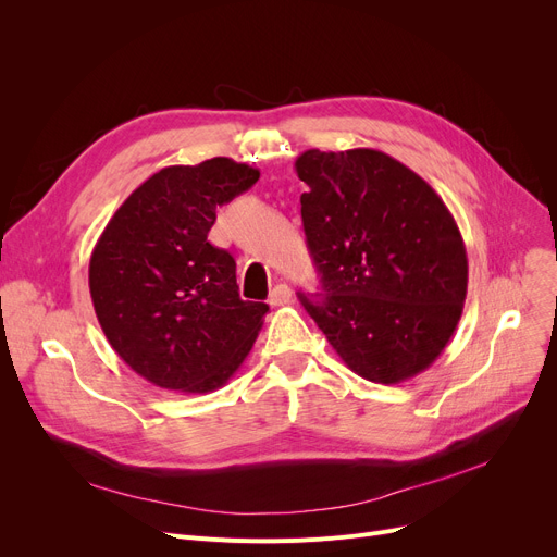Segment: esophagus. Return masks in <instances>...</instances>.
<instances>
[{"label": "esophagus", "instance_id": "obj_1", "mask_svg": "<svg viewBox=\"0 0 557 557\" xmlns=\"http://www.w3.org/2000/svg\"><path fill=\"white\" fill-rule=\"evenodd\" d=\"M269 302H271L273 307H284V305H288V302H290V288H288L286 284L273 286L271 296H269Z\"/></svg>", "mask_w": 557, "mask_h": 557}]
</instances>
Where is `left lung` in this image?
Instances as JSON below:
<instances>
[{
    "label": "left lung",
    "instance_id": "8db88e82",
    "mask_svg": "<svg viewBox=\"0 0 557 557\" xmlns=\"http://www.w3.org/2000/svg\"><path fill=\"white\" fill-rule=\"evenodd\" d=\"M320 294H298L345 366L374 384L426 370L462 313L467 252L426 181L374 149L296 160Z\"/></svg>",
    "mask_w": 557,
    "mask_h": 557
}]
</instances>
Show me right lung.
Returning a JSON list of instances; mask_svg holds the SVG:
<instances>
[{"instance_id": "right-lung-1", "label": "right lung", "mask_w": 557, "mask_h": 557, "mask_svg": "<svg viewBox=\"0 0 557 557\" xmlns=\"http://www.w3.org/2000/svg\"><path fill=\"white\" fill-rule=\"evenodd\" d=\"M257 181L259 169L230 158L164 166L122 202L92 250L99 325L158 388H221L263 325L269 305L239 298L237 263L208 242L219 205Z\"/></svg>"}]
</instances>
